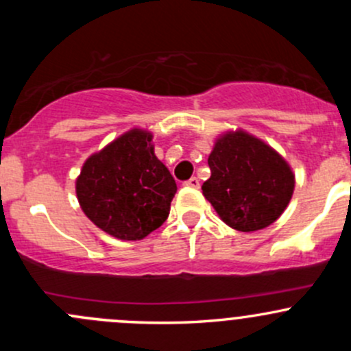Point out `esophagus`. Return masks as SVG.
Listing matches in <instances>:
<instances>
[{"label": "esophagus", "instance_id": "esophagus-1", "mask_svg": "<svg viewBox=\"0 0 351 351\" xmlns=\"http://www.w3.org/2000/svg\"><path fill=\"white\" fill-rule=\"evenodd\" d=\"M185 185L190 186V189H200V180H198L197 176H192L190 180H186Z\"/></svg>", "mask_w": 351, "mask_h": 351}]
</instances>
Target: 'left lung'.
<instances>
[{
    "label": "left lung",
    "mask_w": 351,
    "mask_h": 351,
    "mask_svg": "<svg viewBox=\"0 0 351 351\" xmlns=\"http://www.w3.org/2000/svg\"><path fill=\"white\" fill-rule=\"evenodd\" d=\"M210 178L202 192L219 217L241 232L274 224L292 198L295 178L289 162L244 130L226 132L208 156Z\"/></svg>",
    "instance_id": "obj_1"
}]
</instances>
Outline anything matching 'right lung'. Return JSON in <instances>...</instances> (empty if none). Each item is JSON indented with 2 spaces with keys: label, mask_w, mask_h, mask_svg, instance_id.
Returning <instances> with one entry per match:
<instances>
[{
  "label": "right lung",
  "mask_w": 351,
  "mask_h": 351,
  "mask_svg": "<svg viewBox=\"0 0 351 351\" xmlns=\"http://www.w3.org/2000/svg\"><path fill=\"white\" fill-rule=\"evenodd\" d=\"M153 134L132 129L91 154L76 180L81 208L95 226L137 241L168 219L176 182L156 158Z\"/></svg>",
  "instance_id": "right-lung-1"
}]
</instances>
